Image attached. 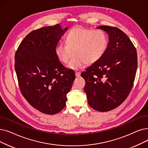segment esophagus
I'll list each match as a JSON object with an SVG mask.
<instances>
[{
  "label": "esophagus",
  "instance_id": "1",
  "mask_svg": "<svg viewBox=\"0 0 148 148\" xmlns=\"http://www.w3.org/2000/svg\"><path fill=\"white\" fill-rule=\"evenodd\" d=\"M75 74L76 77H80V72L79 71H75Z\"/></svg>",
  "mask_w": 148,
  "mask_h": 148
}]
</instances>
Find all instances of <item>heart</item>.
I'll use <instances>...</instances> for the list:
<instances>
[{"label": "heart", "instance_id": "heart-1", "mask_svg": "<svg viewBox=\"0 0 148 148\" xmlns=\"http://www.w3.org/2000/svg\"><path fill=\"white\" fill-rule=\"evenodd\" d=\"M108 45V38L104 31L80 27L71 29L65 37V43L58 44L55 49L57 58L68 67L79 69L86 64L97 62L103 56Z\"/></svg>", "mask_w": 148, "mask_h": 148}]
</instances>
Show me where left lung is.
I'll return each instance as SVG.
<instances>
[{
	"label": "left lung",
	"instance_id": "8db88e82",
	"mask_svg": "<svg viewBox=\"0 0 148 148\" xmlns=\"http://www.w3.org/2000/svg\"><path fill=\"white\" fill-rule=\"evenodd\" d=\"M109 35V43L101 58L88 67L81 76L89 105L100 112L117 108L129 95L137 68L136 47L118 28L97 27Z\"/></svg>",
	"mask_w": 148,
	"mask_h": 148
}]
</instances>
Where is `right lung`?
Returning a JSON list of instances; mask_svg holds the SVG:
<instances>
[{"instance_id": "right-lung-1", "label": "right lung", "mask_w": 148, "mask_h": 148, "mask_svg": "<svg viewBox=\"0 0 148 148\" xmlns=\"http://www.w3.org/2000/svg\"><path fill=\"white\" fill-rule=\"evenodd\" d=\"M67 29L56 24L31 31L15 54L14 67L22 95L31 106L45 114H56L65 108L66 94L75 79L74 71L64 66L55 54Z\"/></svg>"}]
</instances>
